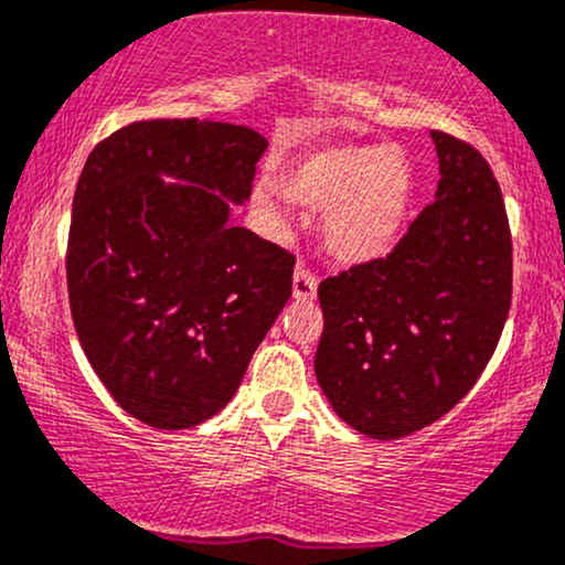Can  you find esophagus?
<instances>
[{
	"instance_id": "1",
	"label": "esophagus",
	"mask_w": 565,
	"mask_h": 565,
	"mask_svg": "<svg viewBox=\"0 0 565 565\" xmlns=\"http://www.w3.org/2000/svg\"><path fill=\"white\" fill-rule=\"evenodd\" d=\"M317 294V277L307 266L299 264L294 271V299L299 301H309Z\"/></svg>"
}]
</instances>
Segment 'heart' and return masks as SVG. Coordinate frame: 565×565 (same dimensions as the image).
I'll return each instance as SVG.
<instances>
[{
    "label": "heart",
    "mask_w": 565,
    "mask_h": 565,
    "mask_svg": "<svg viewBox=\"0 0 565 565\" xmlns=\"http://www.w3.org/2000/svg\"><path fill=\"white\" fill-rule=\"evenodd\" d=\"M282 192L322 215V243L344 264L376 262L395 248L408 218L414 181L392 146H331L309 154L282 179ZM256 207L275 213L258 189Z\"/></svg>",
    "instance_id": "heart-1"
}]
</instances>
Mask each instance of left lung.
<instances>
[{
	"instance_id": "left-lung-1",
	"label": "left lung",
	"mask_w": 565,
	"mask_h": 565,
	"mask_svg": "<svg viewBox=\"0 0 565 565\" xmlns=\"http://www.w3.org/2000/svg\"><path fill=\"white\" fill-rule=\"evenodd\" d=\"M435 202L386 258L317 288L315 376L341 422L376 440L419 433L491 360L512 299L502 189L478 149L433 130Z\"/></svg>"
}]
</instances>
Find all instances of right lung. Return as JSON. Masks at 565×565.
Returning <instances> with one entry per match:
<instances>
[{
    "instance_id": "obj_1",
    "label": "right lung",
    "mask_w": 565,
    "mask_h": 565,
    "mask_svg": "<svg viewBox=\"0 0 565 565\" xmlns=\"http://www.w3.org/2000/svg\"><path fill=\"white\" fill-rule=\"evenodd\" d=\"M266 146L243 125L149 119L82 168L66 250L74 328L114 401L149 427L218 414L290 299L296 258L230 224Z\"/></svg>"
}]
</instances>
